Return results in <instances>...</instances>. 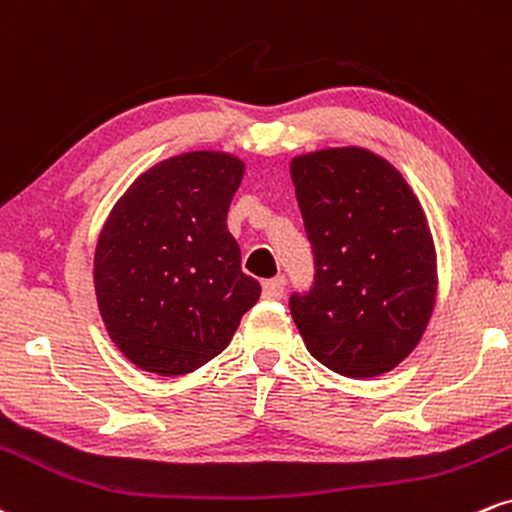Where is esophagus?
Segmentation results:
<instances>
[{
    "mask_svg": "<svg viewBox=\"0 0 512 512\" xmlns=\"http://www.w3.org/2000/svg\"><path fill=\"white\" fill-rule=\"evenodd\" d=\"M282 294H285V280L282 278H273V280L263 282V299L275 302V299H282Z\"/></svg>",
    "mask_w": 512,
    "mask_h": 512,
    "instance_id": "34e87169",
    "label": "esophagus"
}]
</instances>
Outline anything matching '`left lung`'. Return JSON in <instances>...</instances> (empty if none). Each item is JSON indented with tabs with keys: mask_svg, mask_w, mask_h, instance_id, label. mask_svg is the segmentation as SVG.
I'll return each instance as SVG.
<instances>
[{
	"mask_svg": "<svg viewBox=\"0 0 512 512\" xmlns=\"http://www.w3.org/2000/svg\"><path fill=\"white\" fill-rule=\"evenodd\" d=\"M290 174L314 287L290 311L309 350L347 378L393 371L434 314L436 249L424 208L405 177L359 146L297 155Z\"/></svg>",
	"mask_w": 512,
	"mask_h": 512,
	"instance_id": "1",
	"label": "left lung"
}]
</instances>
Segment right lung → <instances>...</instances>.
<instances>
[{"mask_svg": "<svg viewBox=\"0 0 512 512\" xmlns=\"http://www.w3.org/2000/svg\"><path fill=\"white\" fill-rule=\"evenodd\" d=\"M242 177L232 153L174 155L136 177L107 215L93 258L95 297L107 335L138 369L191 374L230 345L261 297L227 230Z\"/></svg>", "mask_w": 512, "mask_h": 512, "instance_id": "obj_1", "label": "right lung"}]
</instances>
